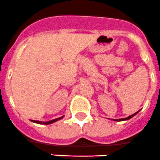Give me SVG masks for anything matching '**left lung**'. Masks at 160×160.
<instances>
[{"label": "left lung", "instance_id": "8db88e82", "mask_svg": "<svg viewBox=\"0 0 160 160\" xmlns=\"http://www.w3.org/2000/svg\"><path fill=\"white\" fill-rule=\"evenodd\" d=\"M138 112L134 113L133 115H129V116H128V117H127V118H123V119H113V120H115V121H123V120H128V119H131L132 117H133L134 115H136V114H138Z\"/></svg>", "mask_w": 160, "mask_h": 160}]
</instances>
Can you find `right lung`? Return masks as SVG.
<instances>
[{
  "instance_id": "obj_1",
  "label": "right lung",
  "mask_w": 160,
  "mask_h": 160,
  "mask_svg": "<svg viewBox=\"0 0 160 160\" xmlns=\"http://www.w3.org/2000/svg\"><path fill=\"white\" fill-rule=\"evenodd\" d=\"M63 117V116H62L60 118H57V119H52L50 121H47V122H41V121H38V120H32V122H34V123H43V124H50V123H53L54 122L58 121V120H59L61 119Z\"/></svg>"
}]
</instances>
